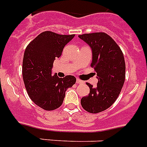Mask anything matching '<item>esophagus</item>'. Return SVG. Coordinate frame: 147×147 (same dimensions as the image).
Here are the masks:
<instances>
[{"label": "esophagus", "instance_id": "obj_1", "mask_svg": "<svg viewBox=\"0 0 147 147\" xmlns=\"http://www.w3.org/2000/svg\"><path fill=\"white\" fill-rule=\"evenodd\" d=\"M76 83H77V84H82L83 81H82V80H80V79L77 78V79H76Z\"/></svg>", "mask_w": 147, "mask_h": 147}]
</instances>
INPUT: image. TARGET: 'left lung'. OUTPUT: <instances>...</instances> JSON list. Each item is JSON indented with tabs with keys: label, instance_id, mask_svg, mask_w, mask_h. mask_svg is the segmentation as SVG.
I'll list each match as a JSON object with an SVG mask.
<instances>
[{
	"label": "left lung",
	"instance_id": "left-lung-1",
	"mask_svg": "<svg viewBox=\"0 0 147 147\" xmlns=\"http://www.w3.org/2000/svg\"><path fill=\"white\" fill-rule=\"evenodd\" d=\"M78 37L92 49L91 66L97 73L96 87L87 83L90 93L81 99L85 111L96 114L110 107L121 93L125 81V61L121 48L105 33H86Z\"/></svg>",
	"mask_w": 147,
	"mask_h": 147
}]
</instances>
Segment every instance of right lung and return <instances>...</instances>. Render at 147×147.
<instances>
[{
    "label": "right lung",
    "instance_id": "right-lung-1",
    "mask_svg": "<svg viewBox=\"0 0 147 147\" xmlns=\"http://www.w3.org/2000/svg\"><path fill=\"white\" fill-rule=\"evenodd\" d=\"M75 35H59L45 31L29 43L24 52L22 74L26 92L39 107L53 111L62 105L67 88L76 83L73 76L53 75V62Z\"/></svg>",
    "mask_w": 147,
    "mask_h": 147
}]
</instances>
